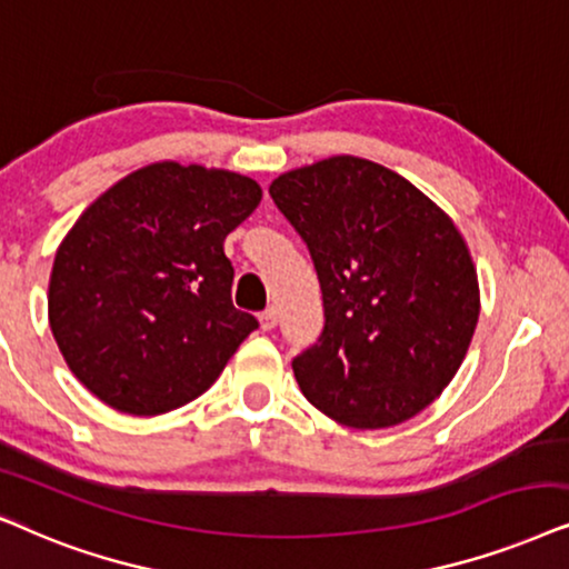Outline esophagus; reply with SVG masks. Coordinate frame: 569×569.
I'll list each match as a JSON object with an SVG mask.
<instances>
[{
  "mask_svg": "<svg viewBox=\"0 0 569 569\" xmlns=\"http://www.w3.org/2000/svg\"><path fill=\"white\" fill-rule=\"evenodd\" d=\"M260 325H262V330H272L278 325V312L276 309H264V312L260 315Z\"/></svg>",
  "mask_w": 569,
  "mask_h": 569,
  "instance_id": "1",
  "label": "esophagus"
}]
</instances>
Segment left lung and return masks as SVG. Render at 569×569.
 <instances>
[{
	"mask_svg": "<svg viewBox=\"0 0 569 569\" xmlns=\"http://www.w3.org/2000/svg\"><path fill=\"white\" fill-rule=\"evenodd\" d=\"M270 197L322 289L320 338L291 361L309 403L351 429L423 411L479 322V280L456 223L408 179L353 156L283 173Z\"/></svg>",
	"mask_w": 569,
	"mask_h": 569,
	"instance_id": "left-lung-1",
	"label": "left lung"
}]
</instances>
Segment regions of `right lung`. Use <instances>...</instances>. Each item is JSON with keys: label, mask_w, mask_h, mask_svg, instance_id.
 <instances>
[{"label": "right lung", "mask_w": 569, "mask_h": 569, "mask_svg": "<svg viewBox=\"0 0 569 569\" xmlns=\"http://www.w3.org/2000/svg\"><path fill=\"white\" fill-rule=\"evenodd\" d=\"M233 171L153 163L78 218L49 280V322L72 375L132 416L202 396L257 330L231 301L223 239L260 206Z\"/></svg>", "instance_id": "obj_1"}]
</instances>
